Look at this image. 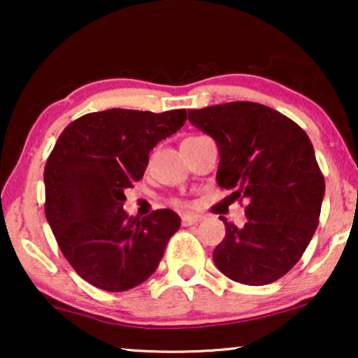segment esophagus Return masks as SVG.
I'll return each mask as SVG.
<instances>
[{
	"label": "esophagus",
	"mask_w": 358,
	"mask_h": 358,
	"mask_svg": "<svg viewBox=\"0 0 358 358\" xmlns=\"http://www.w3.org/2000/svg\"><path fill=\"white\" fill-rule=\"evenodd\" d=\"M202 217L200 215H194V213H185L182 215V224L184 227H190V224H197Z\"/></svg>",
	"instance_id": "1"
}]
</instances>
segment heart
I'll return each mask as SVG.
<instances>
[{"instance_id":"heart-1","label":"heart","mask_w":358,"mask_h":358,"mask_svg":"<svg viewBox=\"0 0 358 358\" xmlns=\"http://www.w3.org/2000/svg\"><path fill=\"white\" fill-rule=\"evenodd\" d=\"M173 203H174V205H182V202H180V200H176V199L173 200Z\"/></svg>"}]
</instances>
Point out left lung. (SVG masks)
I'll return each mask as SVG.
<instances>
[{"instance_id":"1","label":"left lung","mask_w":358,"mask_h":358,"mask_svg":"<svg viewBox=\"0 0 358 358\" xmlns=\"http://www.w3.org/2000/svg\"><path fill=\"white\" fill-rule=\"evenodd\" d=\"M189 122L217 141L220 187L248 200L243 228L222 218L227 234L215 266L244 285L278 280L320 223L326 185L310 138L280 112L249 101L189 110Z\"/></svg>"}]
</instances>
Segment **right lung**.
Returning a JSON list of instances; mask_svg holds the SVG:
<instances>
[{
    "instance_id": "add662e5",
    "label": "right lung",
    "mask_w": 358,
    "mask_h": 358,
    "mask_svg": "<svg viewBox=\"0 0 358 358\" xmlns=\"http://www.w3.org/2000/svg\"><path fill=\"white\" fill-rule=\"evenodd\" d=\"M187 120L185 109H109L73 120L48 156L45 217L78 275L106 292H125L156 271L180 218L169 208L125 213L127 187L143 178L150 151Z\"/></svg>"
}]
</instances>
